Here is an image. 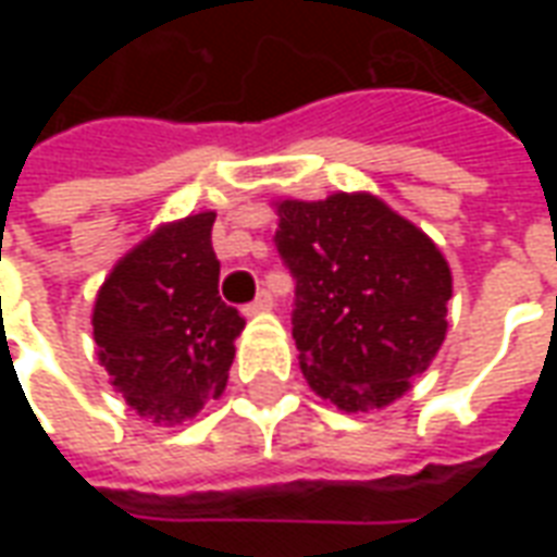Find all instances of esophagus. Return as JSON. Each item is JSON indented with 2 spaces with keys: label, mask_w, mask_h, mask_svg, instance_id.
<instances>
[{
  "label": "esophagus",
  "mask_w": 557,
  "mask_h": 557,
  "mask_svg": "<svg viewBox=\"0 0 557 557\" xmlns=\"http://www.w3.org/2000/svg\"><path fill=\"white\" fill-rule=\"evenodd\" d=\"M271 307H274V295H271L268 289H262L259 295H256L253 304H247V307H244V313H247V315L265 313V310H271Z\"/></svg>",
  "instance_id": "esophagus-1"
}]
</instances>
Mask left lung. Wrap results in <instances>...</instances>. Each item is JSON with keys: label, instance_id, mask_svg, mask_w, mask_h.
<instances>
[{"label": "left lung", "instance_id": "left-lung-1", "mask_svg": "<svg viewBox=\"0 0 557 557\" xmlns=\"http://www.w3.org/2000/svg\"><path fill=\"white\" fill-rule=\"evenodd\" d=\"M277 214L304 379L343 411L403 397L447 334L454 289L438 247L370 194L286 199Z\"/></svg>", "mask_w": 557, "mask_h": 557}]
</instances>
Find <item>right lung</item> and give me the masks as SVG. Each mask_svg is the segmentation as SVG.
Listing matches in <instances>:
<instances>
[{"instance_id":"add662e5","label":"right lung","mask_w":557,"mask_h":557,"mask_svg":"<svg viewBox=\"0 0 557 557\" xmlns=\"http://www.w3.org/2000/svg\"><path fill=\"white\" fill-rule=\"evenodd\" d=\"M214 211L160 226L113 268L95 301V343L131 409L175 426L226 387L244 315L220 301Z\"/></svg>"}]
</instances>
